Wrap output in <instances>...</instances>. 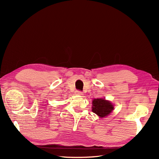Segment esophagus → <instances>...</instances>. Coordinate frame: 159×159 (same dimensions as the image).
<instances>
[{
  "instance_id": "34e87169",
  "label": "esophagus",
  "mask_w": 159,
  "mask_h": 159,
  "mask_svg": "<svg viewBox=\"0 0 159 159\" xmlns=\"http://www.w3.org/2000/svg\"><path fill=\"white\" fill-rule=\"evenodd\" d=\"M75 94L78 95H84L83 92H81V91H76Z\"/></svg>"
}]
</instances>
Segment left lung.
Segmentation results:
<instances>
[{"instance_id": "obj_1", "label": "left lung", "mask_w": 159, "mask_h": 159, "mask_svg": "<svg viewBox=\"0 0 159 159\" xmlns=\"http://www.w3.org/2000/svg\"><path fill=\"white\" fill-rule=\"evenodd\" d=\"M114 109L109 101L102 98L94 99L92 102V111L101 118L107 117Z\"/></svg>"}]
</instances>
